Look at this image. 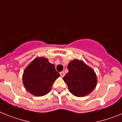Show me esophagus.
<instances>
[{
	"label": "esophagus",
	"instance_id": "esophagus-1",
	"mask_svg": "<svg viewBox=\"0 0 122 122\" xmlns=\"http://www.w3.org/2000/svg\"><path fill=\"white\" fill-rule=\"evenodd\" d=\"M60 76H61V77H64V76H65V72H61L60 73Z\"/></svg>",
	"mask_w": 122,
	"mask_h": 122
}]
</instances>
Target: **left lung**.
Segmentation results:
<instances>
[{
  "mask_svg": "<svg viewBox=\"0 0 122 122\" xmlns=\"http://www.w3.org/2000/svg\"><path fill=\"white\" fill-rule=\"evenodd\" d=\"M67 68L68 72L63 79L72 94L81 97L95 89L97 83L96 73L83 60L74 59L69 62Z\"/></svg>",
  "mask_w": 122,
  "mask_h": 122,
  "instance_id": "1",
  "label": "left lung"
}]
</instances>
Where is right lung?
<instances>
[{
	"mask_svg": "<svg viewBox=\"0 0 122 122\" xmlns=\"http://www.w3.org/2000/svg\"><path fill=\"white\" fill-rule=\"evenodd\" d=\"M60 77L55 65L44 57H36L25 68L22 81L26 90L34 96L49 93L55 80Z\"/></svg>",
	"mask_w": 122,
	"mask_h": 122,
	"instance_id": "obj_1",
	"label": "right lung"
}]
</instances>
